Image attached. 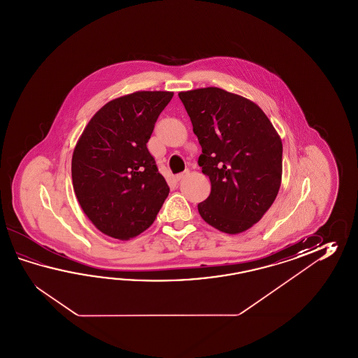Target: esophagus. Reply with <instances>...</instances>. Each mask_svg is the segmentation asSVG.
<instances>
[{
    "instance_id": "34e87169",
    "label": "esophagus",
    "mask_w": 358,
    "mask_h": 358,
    "mask_svg": "<svg viewBox=\"0 0 358 358\" xmlns=\"http://www.w3.org/2000/svg\"><path fill=\"white\" fill-rule=\"evenodd\" d=\"M189 174V171L188 170H185V171H182V174H178V176H176V182H179V180H182V179H184L185 176H188Z\"/></svg>"
}]
</instances>
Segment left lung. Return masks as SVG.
I'll list each match as a JSON object with an SVG mask.
<instances>
[{"instance_id":"left-lung-1","label":"left lung","mask_w":358,"mask_h":358,"mask_svg":"<svg viewBox=\"0 0 358 358\" xmlns=\"http://www.w3.org/2000/svg\"><path fill=\"white\" fill-rule=\"evenodd\" d=\"M202 147L198 165L211 193L198 203L201 217L239 234L274 203L282 174V138L251 99L217 87L179 92Z\"/></svg>"}]
</instances>
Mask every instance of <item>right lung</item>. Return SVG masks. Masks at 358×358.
<instances>
[{"label":"right lung","mask_w":358,"mask_h":358,"mask_svg":"<svg viewBox=\"0 0 358 358\" xmlns=\"http://www.w3.org/2000/svg\"><path fill=\"white\" fill-rule=\"evenodd\" d=\"M174 92L138 91L108 101L85 125L71 159L76 199L106 236L128 241L150 228L168 182L147 150Z\"/></svg>","instance_id":"1"}]
</instances>
